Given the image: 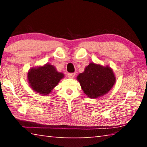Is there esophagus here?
Listing matches in <instances>:
<instances>
[{
    "label": "esophagus",
    "mask_w": 147,
    "mask_h": 147,
    "mask_svg": "<svg viewBox=\"0 0 147 147\" xmlns=\"http://www.w3.org/2000/svg\"><path fill=\"white\" fill-rule=\"evenodd\" d=\"M67 76L70 78H73L75 76V73H68Z\"/></svg>",
    "instance_id": "1"
}]
</instances>
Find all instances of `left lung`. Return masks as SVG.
<instances>
[{
	"label": "left lung",
	"mask_w": 147,
	"mask_h": 147,
	"mask_svg": "<svg viewBox=\"0 0 147 147\" xmlns=\"http://www.w3.org/2000/svg\"><path fill=\"white\" fill-rule=\"evenodd\" d=\"M77 80L84 93L91 98L106 94L115 82L112 69L93 63H89L84 73L78 74Z\"/></svg>",
	"instance_id": "1"
}]
</instances>
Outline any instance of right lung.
<instances>
[{"mask_svg":"<svg viewBox=\"0 0 147 147\" xmlns=\"http://www.w3.org/2000/svg\"><path fill=\"white\" fill-rule=\"evenodd\" d=\"M63 77V74L58 73L50 64L31 69L28 73V80L31 88L38 93L45 95L51 93Z\"/></svg>","mask_w":147,"mask_h":147,"instance_id":"add662e5","label":"right lung"}]
</instances>
